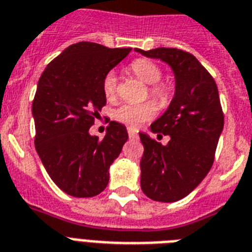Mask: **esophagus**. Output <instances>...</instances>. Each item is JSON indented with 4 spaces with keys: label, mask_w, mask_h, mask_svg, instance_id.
Here are the masks:
<instances>
[{
    "label": "esophagus",
    "mask_w": 252,
    "mask_h": 252,
    "mask_svg": "<svg viewBox=\"0 0 252 252\" xmlns=\"http://www.w3.org/2000/svg\"><path fill=\"white\" fill-rule=\"evenodd\" d=\"M128 134L130 138H136L137 137V130L134 128H128Z\"/></svg>",
    "instance_id": "34e87169"
}]
</instances>
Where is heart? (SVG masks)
<instances>
[{"instance_id":"heart-1","label":"heart","mask_w":252,"mask_h":252,"mask_svg":"<svg viewBox=\"0 0 252 252\" xmlns=\"http://www.w3.org/2000/svg\"><path fill=\"white\" fill-rule=\"evenodd\" d=\"M130 71L142 83L151 85L149 93L154 99L161 103H164L168 99L169 89L163 84H159L161 79V69L154 62L147 61V59H137L130 64ZM102 87H103V93L107 99H112L115 97L116 91H118V76L114 71H110L106 75ZM155 114H157V107L151 102L140 103V105L126 103L114 112V118L126 126H140L147 120L153 119Z\"/></svg>"}]
</instances>
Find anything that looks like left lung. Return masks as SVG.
<instances>
[{
    "mask_svg": "<svg viewBox=\"0 0 252 252\" xmlns=\"http://www.w3.org/2000/svg\"><path fill=\"white\" fill-rule=\"evenodd\" d=\"M134 50L160 59L175 75L172 101L150 126L158 136H169L168 144L140 132L144 145L141 189L150 199L171 203L191 193L211 169L224 128L219 91L207 69L190 53L173 48Z\"/></svg>",
    "mask_w": 252,
    "mask_h": 252,
    "instance_id": "obj_1",
    "label": "left lung"
}]
</instances>
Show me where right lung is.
Listing matches in <instances>:
<instances>
[{
	"mask_svg": "<svg viewBox=\"0 0 252 252\" xmlns=\"http://www.w3.org/2000/svg\"><path fill=\"white\" fill-rule=\"evenodd\" d=\"M130 49L77 42L44 69L32 105L34 146L50 179L68 195L89 198L105 190L110 165L128 140L126 126L111 122L103 140L89 133L106 105L103 79Z\"/></svg>",
	"mask_w": 252,
	"mask_h": 252,
	"instance_id": "obj_1",
	"label": "right lung"
}]
</instances>
